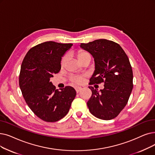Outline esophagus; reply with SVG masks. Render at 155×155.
I'll return each instance as SVG.
<instances>
[{"mask_svg": "<svg viewBox=\"0 0 155 155\" xmlns=\"http://www.w3.org/2000/svg\"><path fill=\"white\" fill-rule=\"evenodd\" d=\"M82 87H77L76 88H75V90H76V92H77V93H78L80 91L82 90Z\"/></svg>", "mask_w": 155, "mask_h": 155, "instance_id": "esophagus-1", "label": "esophagus"}]
</instances>
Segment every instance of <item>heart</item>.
Masks as SVG:
<instances>
[{"mask_svg": "<svg viewBox=\"0 0 155 155\" xmlns=\"http://www.w3.org/2000/svg\"><path fill=\"white\" fill-rule=\"evenodd\" d=\"M89 54L88 52H87L85 51H79L77 54V56L78 59L79 61H81V60L85 57L86 56L89 55ZM66 59H67V56L65 55L64 56L62 59H61V66H63L65 64V63L66 61ZM70 80L73 83V84H82L84 80V77L83 75H71L70 77Z\"/></svg>", "mask_w": 155, "mask_h": 155, "instance_id": "b5f03b06", "label": "heart"}]
</instances>
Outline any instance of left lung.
Returning a JSON list of instances; mask_svg holds the SVG:
<instances>
[{
	"instance_id": "1",
	"label": "left lung",
	"mask_w": 155,
	"mask_h": 155,
	"mask_svg": "<svg viewBox=\"0 0 155 155\" xmlns=\"http://www.w3.org/2000/svg\"><path fill=\"white\" fill-rule=\"evenodd\" d=\"M80 48L92 55L95 71L89 85L104 83V89L89 88L92 96L87 102L90 112L96 117L115 118L128 103L133 89V72L129 59L121 46L111 40L98 39Z\"/></svg>"
}]
</instances>
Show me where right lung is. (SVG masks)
Segmentation results:
<instances>
[{
  "mask_svg": "<svg viewBox=\"0 0 155 155\" xmlns=\"http://www.w3.org/2000/svg\"><path fill=\"white\" fill-rule=\"evenodd\" d=\"M72 45L52 41L39 44L28 51L22 62L19 84L23 96L35 115L45 122H55L65 117L76 96L72 87L59 91L50 81L61 70V58Z\"/></svg>",
  "mask_w": 155,
  "mask_h": 155,
  "instance_id": "1",
  "label": "right lung"
}]
</instances>
